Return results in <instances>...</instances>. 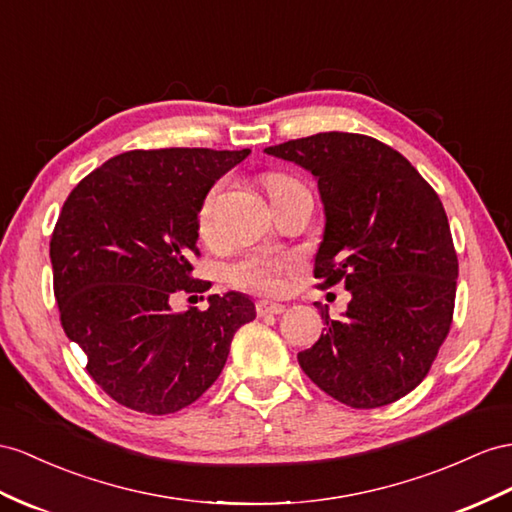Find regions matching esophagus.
Segmentation results:
<instances>
[{
  "label": "esophagus",
  "mask_w": 512,
  "mask_h": 512,
  "mask_svg": "<svg viewBox=\"0 0 512 512\" xmlns=\"http://www.w3.org/2000/svg\"><path fill=\"white\" fill-rule=\"evenodd\" d=\"M283 311H285V305H281V303H270V300H259L257 303L259 316H270V313L277 316V313H283Z\"/></svg>",
  "instance_id": "1"
}]
</instances>
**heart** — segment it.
Returning <instances> with one entry per match:
<instances>
[{"label":"heart","instance_id":"heart-1","mask_svg":"<svg viewBox=\"0 0 512 512\" xmlns=\"http://www.w3.org/2000/svg\"><path fill=\"white\" fill-rule=\"evenodd\" d=\"M294 179L285 177V175H268L264 177V188L270 194L279 192L287 186H294ZM220 188H214L205 196V201L201 205L199 212V231L203 238H209L214 229V207L218 199ZM285 268V259L279 257H266V255H251L240 259L238 264H233L229 268V277L235 285L248 287V290L255 292H277L281 287V272Z\"/></svg>","mask_w":512,"mask_h":512}]
</instances>
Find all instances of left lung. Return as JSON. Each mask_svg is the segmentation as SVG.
Wrapping results in <instances>:
<instances>
[{
    "mask_svg": "<svg viewBox=\"0 0 512 512\" xmlns=\"http://www.w3.org/2000/svg\"><path fill=\"white\" fill-rule=\"evenodd\" d=\"M316 177L324 233L320 290L352 294L342 320L298 352L303 372L352 409L400 400L424 381L448 337L458 259L448 216L404 155L376 138L324 131L264 149Z\"/></svg>",
    "mask_w": 512,
    "mask_h": 512,
    "instance_id": "left-lung-1",
    "label": "left lung"
}]
</instances>
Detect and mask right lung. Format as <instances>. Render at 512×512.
I'll return each mask as SVG.
<instances>
[{"label":"right lung","instance_id":"1","mask_svg":"<svg viewBox=\"0 0 512 512\" xmlns=\"http://www.w3.org/2000/svg\"><path fill=\"white\" fill-rule=\"evenodd\" d=\"M251 149L127 151L84 177L64 201L49 257L62 329L112 400L166 415L199 400L225 368L242 324L255 320L240 292L209 307L170 309L192 277L207 192ZM203 298V296H201Z\"/></svg>","mask_w":512,"mask_h":512}]
</instances>
